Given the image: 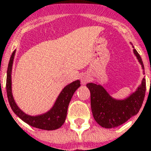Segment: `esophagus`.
<instances>
[{
    "label": "esophagus",
    "instance_id": "1",
    "mask_svg": "<svg viewBox=\"0 0 151 151\" xmlns=\"http://www.w3.org/2000/svg\"><path fill=\"white\" fill-rule=\"evenodd\" d=\"M80 80H81L82 84H86L87 83H88L90 81V77L87 74H83L80 77Z\"/></svg>",
    "mask_w": 151,
    "mask_h": 151
}]
</instances>
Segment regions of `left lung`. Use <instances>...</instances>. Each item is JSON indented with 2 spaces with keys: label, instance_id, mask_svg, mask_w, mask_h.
Here are the masks:
<instances>
[{
  "label": "left lung",
  "instance_id": "8db88e82",
  "mask_svg": "<svg viewBox=\"0 0 151 151\" xmlns=\"http://www.w3.org/2000/svg\"><path fill=\"white\" fill-rule=\"evenodd\" d=\"M134 52L144 69L140 55L135 49ZM87 87L91 93V108L94 119L102 127L111 129L122 125L139 112L146 94V79L142 80L136 92L122 101L112 98L100 84L89 83Z\"/></svg>",
  "mask_w": 151,
  "mask_h": 151
}]
</instances>
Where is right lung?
Here are the masks:
<instances>
[{"mask_svg":"<svg viewBox=\"0 0 151 151\" xmlns=\"http://www.w3.org/2000/svg\"><path fill=\"white\" fill-rule=\"evenodd\" d=\"M15 55V50L12 53L9 59L7 69V78H6V92H7L8 100L10 104L12 110L14 111L17 116H19L23 122L27 123L35 128L45 129V130H54L61 127L64 123L67 113H68V104L76 89L80 86V80H76L70 84H68L63 89L59 97L56 100L55 105L47 113L39 116H32L24 113L17 107L14 100L12 92H11V71L13 61Z\"/></svg>","mask_w":151,"mask_h":151,"instance_id":"obj_1","label":"right lung"}]
</instances>
